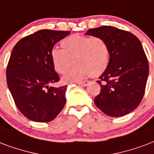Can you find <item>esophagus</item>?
Listing matches in <instances>:
<instances>
[{"mask_svg":"<svg viewBox=\"0 0 154 154\" xmlns=\"http://www.w3.org/2000/svg\"><path fill=\"white\" fill-rule=\"evenodd\" d=\"M89 83H90V82L89 81H83V82H79L77 83L79 86H86L88 85Z\"/></svg>","mask_w":154,"mask_h":154,"instance_id":"obj_1","label":"esophagus"}]
</instances>
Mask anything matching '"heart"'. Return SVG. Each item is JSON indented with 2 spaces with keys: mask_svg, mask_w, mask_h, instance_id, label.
<instances>
[{
  "mask_svg": "<svg viewBox=\"0 0 154 154\" xmlns=\"http://www.w3.org/2000/svg\"><path fill=\"white\" fill-rule=\"evenodd\" d=\"M62 49L51 51L52 65L60 74H64L72 63L76 65L64 77L65 83L75 82L89 77H99L108 68L110 49L105 40L100 36L72 35L61 42Z\"/></svg>",
  "mask_w": 154,
  "mask_h": 154,
  "instance_id": "b5f03b06",
  "label": "heart"
}]
</instances>
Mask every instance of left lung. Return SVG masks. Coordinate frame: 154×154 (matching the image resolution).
Returning a JSON list of instances; mask_svg holds the SVG:
<instances>
[{"instance_id":"8db88e82","label":"left lung","mask_w":154,"mask_h":154,"mask_svg":"<svg viewBox=\"0 0 154 154\" xmlns=\"http://www.w3.org/2000/svg\"><path fill=\"white\" fill-rule=\"evenodd\" d=\"M86 35L105 40L110 49L109 67L97 82L100 92L95 105L105 114L122 117L136 109L144 97L149 63L140 40L112 26L89 29Z\"/></svg>"}]
</instances>
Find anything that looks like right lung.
<instances>
[{
    "mask_svg": "<svg viewBox=\"0 0 154 154\" xmlns=\"http://www.w3.org/2000/svg\"><path fill=\"white\" fill-rule=\"evenodd\" d=\"M69 31L39 30L25 36L12 50L6 81L17 108L28 119L48 122L66 103L67 86L53 87L60 77L52 65L51 51Z\"/></svg>",
    "mask_w": 154,
    "mask_h": 154,
    "instance_id": "obj_1",
    "label": "right lung"
}]
</instances>
